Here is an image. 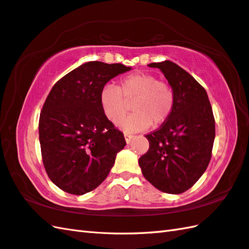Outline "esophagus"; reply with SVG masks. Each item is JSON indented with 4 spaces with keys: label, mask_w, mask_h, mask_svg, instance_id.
Returning a JSON list of instances; mask_svg holds the SVG:
<instances>
[{
    "label": "esophagus",
    "mask_w": 249,
    "mask_h": 249,
    "mask_svg": "<svg viewBox=\"0 0 249 249\" xmlns=\"http://www.w3.org/2000/svg\"><path fill=\"white\" fill-rule=\"evenodd\" d=\"M132 138H133V135H132V134H129V133H124V139H125L126 144H129V143H130L131 140H132Z\"/></svg>",
    "instance_id": "obj_1"
}]
</instances>
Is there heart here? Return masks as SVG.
I'll return each instance as SVG.
<instances>
[{
  "mask_svg": "<svg viewBox=\"0 0 249 249\" xmlns=\"http://www.w3.org/2000/svg\"><path fill=\"white\" fill-rule=\"evenodd\" d=\"M134 113L121 123V129L143 131L150 125L159 126L170 118L175 106V92L170 84L158 80L155 75L135 72L120 80L118 87L105 86L101 90L100 103L105 117L118 124L132 102Z\"/></svg>",
  "mask_w": 249,
  "mask_h": 249,
  "instance_id": "heart-1",
  "label": "heart"
}]
</instances>
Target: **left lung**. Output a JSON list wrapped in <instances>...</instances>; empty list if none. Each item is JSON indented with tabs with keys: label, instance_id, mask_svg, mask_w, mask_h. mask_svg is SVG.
Returning <instances> with one entry per match:
<instances>
[{
	"label": "left lung",
	"instance_id": "obj_1",
	"mask_svg": "<svg viewBox=\"0 0 249 249\" xmlns=\"http://www.w3.org/2000/svg\"><path fill=\"white\" fill-rule=\"evenodd\" d=\"M164 74L175 92L173 113L147 134L149 149L139 160L145 178L160 191L178 195L204 173L215 140V119L205 89L172 61L150 63Z\"/></svg>",
	"mask_w": 249,
	"mask_h": 249
}]
</instances>
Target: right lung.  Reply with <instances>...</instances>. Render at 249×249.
I'll use <instances>...</instances> for the list:
<instances>
[{
    "mask_svg": "<svg viewBox=\"0 0 249 249\" xmlns=\"http://www.w3.org/2000/svg\"><path fill=\"white\" fill-rule=\"evenodd\" d=\"M130 70L90 61L50 90L39 116V143L45 170L61 190L82 196L109 174L126 143L123 132L105 117L100 93L111 78Z\"/></svg>",
    "mask_w": 249,
    "mask_h": 249,
    "instance_id": "obj_1",
    "label": "right lung"
}]
</instances>
